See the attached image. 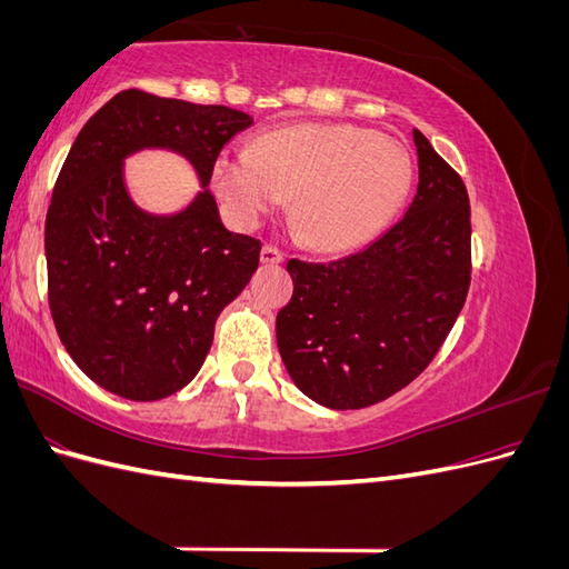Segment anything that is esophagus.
<instances>
[{
    "label": "esophagus",
    "mask_w": 569,
    "mask_h": 569,
    "mask_svg": "<svg viewBox=\"0 0 569 569\" xmlns=\"http://www.w3.org/2000/svg\"><path fill=\"white\" fill-rule=\"evenodd\" d=\"M284 261V253L278 249V247H272V244H266L263 249H261V263H282Z\"/></svg>",
    "instance_id": "1"
}]
</instances>
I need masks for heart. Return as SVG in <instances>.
<instances>
[{"label": "heart", "instance_id": "b5f03b06", "mask_svg": "<svg viewBox=\"0 0 569 569\" xmlns=\"http://www.w3.org/2000/svg\"><path fill=\"white\" fill-rule=\"evenodd\" d=\"M213 187L234 226L251 230L291 197V218L322 251L366 244L401 209L412 161L375 130L311 123L263 134L253 149L228 147Z\"/></svg>", "mask_w": 569, "mask_h": 569}]
</instances>
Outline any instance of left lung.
Wrapping results in <instances>:
<instances>
[{"label":"left lung","instance_id":"1","mask_svg":"<svg viewBox=\"0 0 569 569\" xmlns=\"http://www.w3.org/2000/svg\"><path fill=\"white\" fill-rule=\"evenodd\" d=\"M412 140L420 182L393 228L339 261L287 263L295 295L274 322L278 349L291 380L320 406L368 408L408 387L468 299V189L420 130Z\"/></svg>","mask_w":569,"mask_h":569}]
</instances>
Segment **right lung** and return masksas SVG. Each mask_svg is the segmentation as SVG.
Returning a JSON list of instances; mask_svg holds the SVG:
<instances>
[{
    "label": "right lung",
    "mask_w": 569,
    "mask_h": 569,
    "mask_svg": "<svg viewBox=\"0 0 569 569\" xmlns=\"http://www.w3.org/2000/svg\"><path fill=\"white\" fill-rule=\"evenodd\" d=\"M253 118L142 90L101 107L68 151L44 222L49 308L76 366L130 401H159L194 380L216 320L249 284L261 242L222 226L206 189L218 153ZM170 148L202 192L173 217L142 212L122 161Z\"/></svg>",
    "instance_id": "add662e5"
}]
</instances>
